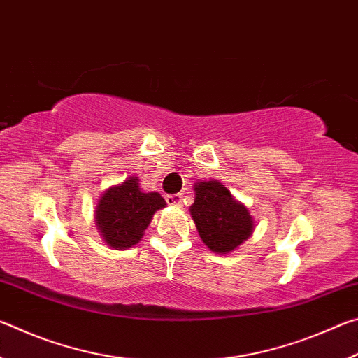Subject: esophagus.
I'll return each instance as SVG.
<instances>
[{"mask_svg":"<svg viewBox=\"0 0 358 358\" xmlns=\"http://www.w3.org/2000/svg\"><path fill=\"white\" fill-rule=\"evenodd\" d=\"M166 202L169 205H173V207H181V203H183V196H181V194H171V196H166Z\"/></svg>","mask_w":358,"mask_h":358,"instance_id":"34e87169","label":"esophagus"}]
</instances>
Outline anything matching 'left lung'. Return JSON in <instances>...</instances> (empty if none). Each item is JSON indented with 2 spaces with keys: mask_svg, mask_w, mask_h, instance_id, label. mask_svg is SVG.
I'll return each mask as SVG.
<instances>
[{
  "mask_svg": "<svg viewBox=\"0 0 358 358\" xmlns=\"http://www.w3.org/2000/svg\"><path fill=\"white\" fill-rule=\"evenodd\" d=\"M191 216L205 245L216 254H227L254 232V220L243 203L235 201L217 180L197 181Z\"/></svg>",
  "mask_w": 358,
  "mask_h": 358,
  "instance_id": "left-lung-1",
  "label": "left lung"
}]
</instances>
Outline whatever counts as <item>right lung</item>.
Segmentation results:
<instances>
[{
	"mask_svg": "<svg viewBox=\"0 0 358 358\" xmlns=\"http://www.w3.org/2000/svg\"><path fill=\"white\" fill-rule=\"evenodd\" d=\"M166 205L161 194L143 192L138 178L129 177L104 191L94 211V221L108 246L129 250L141 241L156 211Z\"/></svg>",
	"mask_w": 358,
	"mask_h": 358,
	"instance_id": "add662e5",
	"label": "right lung"
}]
</instances>
